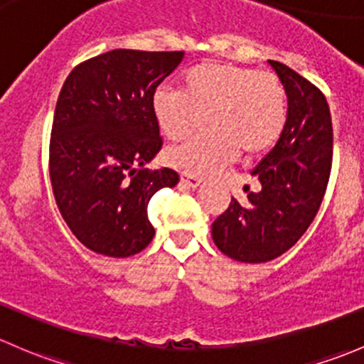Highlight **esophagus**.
Listing matches in <instances>:
<instances>
[{"label": "esophagus", "instance_id": "obj_1", "mask_svg": "<svg viewBox=\"0 0 364 364\" xmlns=\"http://www.w3.org/2000/svg\"><path fill=\"white\" fill-rule=\"evenodd\" d=\"M181 183L183 187H189V189H196V187L201 183V178L193 177V175H182Z\"/></svg>", "mask_w": 364, "mask_h": 364}]
</instances>
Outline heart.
<instances>
[{"label": "heart", "mask_w": 364, "mask_h": 364, "mask_svg": "<svg viewBox=\"0 0 364 364\" xmlns=\"http://www.w3.org/2000/svg\"><path fill=\"white\" fill-rule=\"evenodd\" d=\"M152 110L173 144L196 133L205 119L207 133L168 156L183 173L203 177L228 166L240 151L256 156L277 144L287 121V92L272 71L203 63L182 75L181 92L159 89Z\"/></svg>", "instance_id": "b5f03b06"}]
</instances>
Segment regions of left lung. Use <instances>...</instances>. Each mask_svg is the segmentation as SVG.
Segmentation results:
<instances>
[{
	"mask_svg": "<svg viewBox=\"0 0 364 364\" xmlns=\"http://www.w3.org/2000/svg\"><path fill=\"white\" fill-rule=\"evenodd\" d=\"M287 92V121L275 147L254 168L261 183L245 203L230 207L212 224L217 249L242 263L282 256L309 230L319 210L333 157L328 101L306 78L279 61H268Z\"/></svg>",
	"mask_w": 364,
	"mask_h": 364,
	"instance_id": "8db88e82",
	"label": "left lung"
}]
</instances>
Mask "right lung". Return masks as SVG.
<instances>
[{
  "label": "right lung",
  "mask_w": 364,
  "mask_h": 364,
  "mask_svg": "<svg viewBox=\"0 0 364 364\" xmlns=\"http://www.w3.org/2000/svg\"><path fill=\"white\" fill-rule=\"evenodd\" d=\"M182 58V50L105 52L75 66L59 92L52 191L71 233L92 252L129 257L154 238L147 205L177 186L178 173L144 168L163 145L152 100Z\"/></svg>",
  "instance_id": "right-lung-1"
}]
</instances>
